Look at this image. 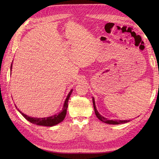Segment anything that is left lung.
Here are the masks:
<instances>
[{"label": "left lung", "mask_w": 159, "mask_h": 159, "mask_svg": "<svg viewBox=\"0 0 159 159\" xmlns=\"http://www.w3.org/2000/svg\"><path fill=\"white\" fill-rule=\"evenodd\" d=\"M92 101H93V107H94V110L95 115L97 116V117L102 122L108 124H124V123H126L129 122L131 120H107L106 118L104 117L103 116H102L101 114L98 113V111L97 110V107L95 106V99L93 97H92Z\"/></svg>", "instance_id": "1"}]
</instances>
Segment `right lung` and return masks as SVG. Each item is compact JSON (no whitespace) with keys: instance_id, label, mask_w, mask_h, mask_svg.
<instances>
[{"instance_id":"add662e5","label":"right lung","mask_w":159,"mask_h":159,"mask_svg":"<svg viewBox=\"0 0 159 159\" xmlns=\"http://www.w3.org/2000/svg\"><path fill=\"white\" fill-rule=\"evenodd\" d=\"M13 63V62H12ZM12 63L11 65V68H10V71H11V69H12ZM11 73V72H10ZM11 74V73H10ZM73 89H71L68 96H67L64 105H63V107L62 110L58 112V113L52 115L51 116H48V117H43V118H37V117H31V116H28L26 114H24L23 113H22L17 107H16V105L15 107H16V109L20 112V113L22 114V115L24 116V117L27 120H28L29 122H30L32 124H34L36 125H38V126H55V125L59 124L60 122H61L62 121L64 120L66 115V112H67V108H68V101L69 98L72 93Z\"/></svg>"}]
</instances>
